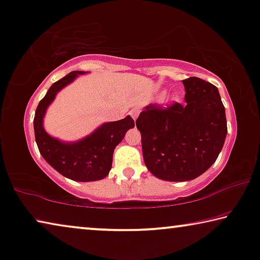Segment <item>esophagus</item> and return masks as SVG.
Instances as JSON below:
<instances>
[{"instance_id": "obj_1", "label": "esophagus", "mask_w": 260, "mask_h": 260, "mask_svg": "<svg viewBox=\"0 0 260 260\" xmlns=\"http://www.w3.org/2000/svg\"><path fill=\"white\" fill-rule=\"evenodd\" d=\"M139 113H140V112H139V110H137V108H133V110H131L129 114H131V117L133 118L134 121H135V120H137V118H138Z\"/></svg>"}]
</instances>
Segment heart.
<instances>
[{
	"label": "heart",
	"mask_w": 260,
	"mask_h": 260,
	"mask_svg": "<svg viewBox=\"0 0 260 260\" xmlns=\"http://www.w3.org/2000/svg\"><path fill=\"white\" fill-rule=\"evenodd\" d=\"M180 99V94H177V93H174L172 95V100H179Z\"/></svg>",
	"instance_id": "1"
}]
</instances>
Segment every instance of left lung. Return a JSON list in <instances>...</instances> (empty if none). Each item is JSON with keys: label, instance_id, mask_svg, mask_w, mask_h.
<instances>
[{"label": "left lung", "instance_id": "left-lung-1", "mask_svg": "<svg viewBox=\"0 0 260 260\" xmlns=\"http://www.w3.org/2000/svg\"><path fill=\"white\" fill-rule=\"evenodd\" d=\"M185 104H150L137 119L143 160L157 179L190 181L215 164L225 141V108L215 85L197 77L182 80Z\"/></svg>", "mask_w": 260, "mask_h": 260}]
</instances>
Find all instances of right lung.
Wrapping results in <instances>:
<instances>
[{"label": "right lung", "instance_id": "obj_1", "mask_svg": "<svg viewBox=\"0 0 260 260\" xmlns=\"http://www.w3.org/2000/svg\"><path fill=\"white\" fill-rule=\"evenodd\" d=\"M84 71H72L51 85L36 108L34 118L35 139L44 160L58 173L70 180L92 182L105 179L112 168L113 152L126 132L133 128L134 120L131 115L118 121L104 122L90 135L78 141L65 142L52 138L43 126L45 112L57 93L71 84Z\"/></svg>", "mask_w": 260, "mask_h": 260}]
</instances>
